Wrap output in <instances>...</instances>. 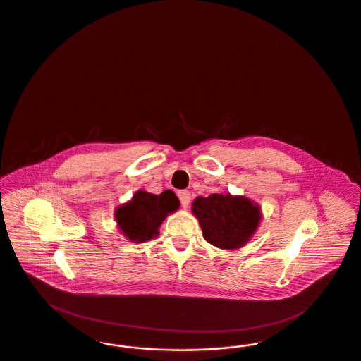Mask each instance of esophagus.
I'll return each instance as SVG.
<instances>
[{
  "instance_id": "1",
  "label": "esophagus",
  "mask_w": 361,
  "mask_h": 361,
  "mask_svg": "<svg viewBox=\"0 0 361 361\" xmlns=\"http://www.w3.org/2000/svg\"><path fill=\"white\" fill-rule=\"evenodd\" d=\"M178 197H180L181 206L184 207V208H188L189 203H190V192H188V190H181V192H178Z\"/></svg>"
}]
</instances>
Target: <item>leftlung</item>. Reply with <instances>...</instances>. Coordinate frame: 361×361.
Here are the masks:
<instances>
[{
	"mask_svg": "<svg viewBox=\"0 0 361 361\" xmlns=\"http://www.w3.org/2000/svg\"><path fill=\"white\" fill-rule=\"evenodd\" d=\"M192 214L199 221L204 240L224 250L245 246L256 234L262 218L256 202L231 193L197 196L192 203Z\"/></svg>",
	"mask_w": 361,
	"mask_h": 361,
	"instance_id": "left-lung-1",
	"label": "left lung"
}]
</instances>
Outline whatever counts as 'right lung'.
<instances>
[{"instance_id": "add662e5", "label": "right lung", "mask_w": 361, "mask_h": 361, "mask_svg": "<svg viewBox=\"0 0 361 361\" xmlns=\"http://www.w3.org/2000/svg\"><path fill=\"white\" fill-rule=\"evenodd\" d=\"M178 207V197L169 189L161 195L139 189L133 195L131 200L116 207L114 216L121 234L127 240L142 243L155 238L159 234V226Z\"/></svg>"}]
</instances>
